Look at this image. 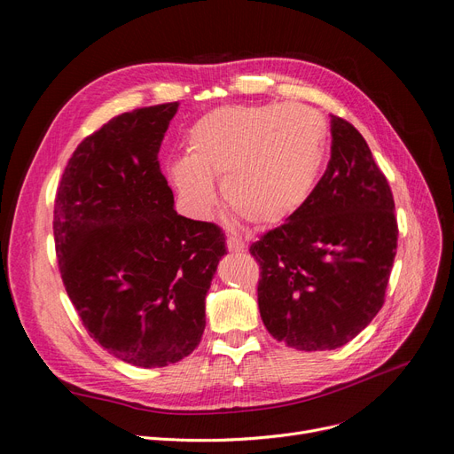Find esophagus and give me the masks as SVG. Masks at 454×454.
Here are the masks:
<instances>
[{
    "mask_svg": "<svg viewBox=\"0 0 454 454\" xmlns=\"http://www.w3.org/2000/svg\"><path fill=\"white\" fill-rule=\"evenodd\" d=\"M246 248V242L239 237H229L227 239V250L232 252V254H239V252H244Z\"/></svg>",
    "mask_w": 454,
    "mask_h": 454,
    "instance_id": "1",
    "label": "esophagus"
}]
</instances>
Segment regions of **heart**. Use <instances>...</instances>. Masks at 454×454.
Segmentation results:
<instances>
[{"label":"heart","instance_id":"b5f03b06","mask_svg":"<svg viewBox=\"0 0 454 454\" xmlns=\"http://www.w3.org/2000/svg\"><path fill=\"white\" fill-rule=\"evenodd\" d=\"M325 145L327 122L312 107L222 106L187 130V157L168 164V177L195 214L214 208L212 182L217 180L232 214L250 225L270 227L305 204Z\"/></svg>","mask_w":454,"mask_h":454}]
</instances>
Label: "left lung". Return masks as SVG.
Returning <instances> with one entry per match:
<instances>
[{
    "mask_svg": "<svg viewBox=\"0 0 454 454\" xmlns=\"http://www.w3.org/2000/svg\"><path fill=\"white\" fill-rule=\"evenodd\" d=\"M332 159L286 223L250 246L269 333L297 350L347 345L375 318L397 250L387 176L364 136L332 115Z\"/></svg>",
    "mask_w": 454,
    "mask_h": 454,
    "instance_id": "left-lung-1",
    "label": "left lung"
}]
</instances>
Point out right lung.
<instances>
[{
    "label": "right lung",
    "instance_id": "obj_1",
    "mask_svg": "<svg viewBox=\"0 0 454 454\" xmlns=\"http://www.w3.org/2000/svg\"><path fill=\"white\" fill-rule=\"evenodd\" d=\"M177 102L107 121L77 145L54 199V248L89 335L138 367L184 360L227 250L215 223L174 210L159 149Z\"/></svg>",
    "mask_w": 454,
    "mask_h": 454
}]
</instances>
